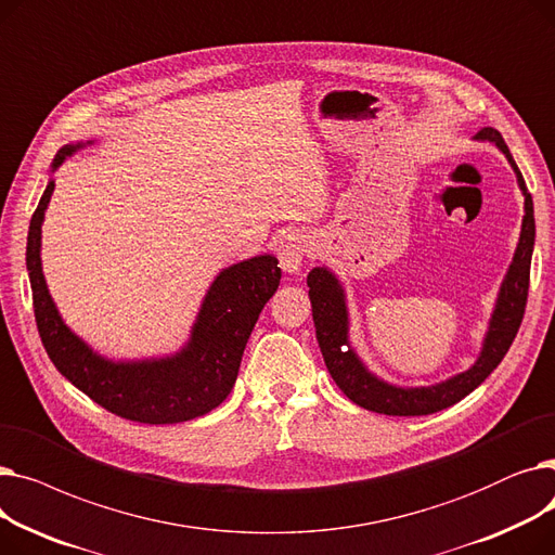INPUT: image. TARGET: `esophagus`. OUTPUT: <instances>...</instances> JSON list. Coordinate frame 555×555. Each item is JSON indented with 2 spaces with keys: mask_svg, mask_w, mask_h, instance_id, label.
<instances>
[{
  "mask_svg": "<svg viewBox=\"0 0 555 555\" xmlns=\"http://www.w3.org/2000/svg\"><path fill=\"white\" fill-rule=\"evenodd\" d=\"M276 254H279V260H281V268L289 274H295V272L301 270L306 256L310 254V243H308L304 233L289 231L279 241Z\"/></svg>",
  "mask_w": 555,
  "mask_h": 555,
  "instance_id": "34e87169",
  "label": "esophagus"
}]
</instances>
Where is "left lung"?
<instances>
[{"instance_id": "obj_1", "label": "left lung", "mask_w": 555, "mask_h": 555, "mask_svg": "<svg viewBox=\"0 0 555 555\" xmlns=\"http://www.w3.org/2000/svg\"><path fill=\"white\" fill-rule=\"evenodd\" d=\"M475 139L494 143L506 155L524 195V218L519 243L511 268L502 281L498 304H494L481 344V353L468 371L456 373L448 377V380L429 387H398L380 380V377L373 375L364 366V362L353 351L351 341H348V308L339 279L328 268H314L308 274V297L312 304L317 341L319 348H322L326 369L333 375L335 385L369 412L387 416H427L446 410V406H452L454 402L475 391L498 369L519 331L529 297L531 256L535 245L533 197L527 191V184H524L521 172L508 151V145L504 143V137L494 128H483L475 134Z\"/></svg>"}]
</instances>
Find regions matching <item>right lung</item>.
I'll return each mask as SVG.
<instances>
[{"mask_svg": "<svg viewBox=\"0 0 555 555\" xmlns=\"http://www.w3.org/2000/svg\"><path fill=\"white\" fill-rule=\"evenodd\" d=\"M82 145L72 143L57 151L51 170ZM53 186L55 182L49 180L28 227L26 270L34 289L38 333L55 369L107 412L134 423L172 425L216 410L236 383L243 351L262 306L276 293L279 260L262 254L224 268L207 289L182 351L153 360L114 362L67 328L49 295L40 247Z\"/></svg>", "mask_w": 555, "mask_h": 555, "instance_id": "obj_1", "label": "right lung"}]
</instances>
